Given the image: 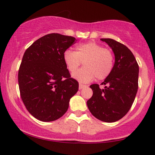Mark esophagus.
I'll list each match as a JSON object with an SVG mask.
<instances>
[{
	"mask_svg": "<svg viewBox=\"0 0 155 155\" xmlns=\"http://www.w3.org/2000/svg\"><path fill=\"white\" fill-rule=\"evenodd\" d=\"M86 87V85H82V84H79V90H81V89L84 88V87Z\"/></svg>",
	"mask_w": 155,
	"mask_h": 155,
	"instance_id": "obj_1",
	"label": "esophagus"
}]
</instances>
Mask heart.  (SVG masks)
Returning <instances> with one entry per match:
<instances>
[{
  "instance_id": "heart-1",
  "label": "heart",
  "mask_w": 155,
  "mask_h": 155,
  "mask_svg": "<svg viewBox=\"0 0 155 155\" xmlns=\"http://www.w3.org/2000/svg\"><path fill=\"white\" fill-rule=\"evenodd\" d=\"M64 62L70 73H74L84 61L85 68L73 73V77L82 83L94 79L103 80L109 76L114 66V55L109 48L95 42L81 43L76 51L68 49L64 52Z\"/></svg>"
}]
</instances>
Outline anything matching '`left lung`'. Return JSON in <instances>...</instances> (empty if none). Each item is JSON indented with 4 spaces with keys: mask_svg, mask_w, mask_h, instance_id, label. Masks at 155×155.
I'll return each mask as SVG.
<instances>
[{
    "mask_svg": "<svg viewBox=\"0 0 155 155\" xmlns=\"http://www.w3.org/2000/svg\"><path fill=\"white\" fill-rule=\"evenodd\" d=\"M112 48L115 64L109 76L99 85L90 86L93 95L87 101L92 115L104 122H115L130 109L138 90L139 65L134 54L126 46L112 39H101Z\"/></svg>",
    "mask_w": 155,
    "mask_h": 155,
    "instance_id": "left-lung-1",
    "label": "left lung"
}]
</instances>
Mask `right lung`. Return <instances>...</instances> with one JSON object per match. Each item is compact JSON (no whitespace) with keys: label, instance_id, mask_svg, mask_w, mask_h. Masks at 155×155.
<instances>
[{"label":"right lung","instance_id":"1","mask_svg":"<svg viewBox=\"0 0 155 155\" xmlns=\"http://www.w3.org/2000/svg\"><path fill=\"white\" fill-rule=\"evenodd\" d=\"M76 38L49 34L36 40L25 52L18 74L21 100L37 119L52 121L68 111L70 100L79 89L70 77L64 52Z\"/></svg>","mask_w":155,"mask_h":155}]
</instances>
